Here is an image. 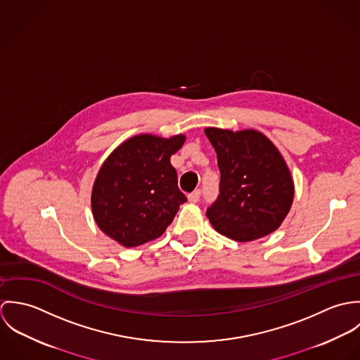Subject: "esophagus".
Wrapping results in <instances>:
<instances>
[{
    "label": "esophagus",
    "mask_w": 360,
    "mask_h": 360,
    "mask_svg": "<svg viewBox=\"0 0 360 360\" xmlns=\"http://www.w3.org/2000/svg\"><path fill=\"white\" fill-rule=\"evenodd\" d=\"M200 200H201V190H195V191H193L191 194H188V201H190V202L195 204V202H198Z\"/></svg>",
    "instance_id": "esophagus-1"
}]
</instances>
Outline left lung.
Here are the masks:
<instances>
[{
	"label": "left lung",
	"instance_id": "obj_1",
	"mask_svg": "<svg viewBox=\"0 0 360 360\" xmlns=\"http://www.w3.org/2000/svg\"><path fill=\"white\" fill-rule=\"evenodd\" d=\"M217 154L219 195L206 216L223 236L245 243L270 234L294 198L290 170L277 148L259 131L205 129Z\"/></svg>",
	"mask_w": 360,
	"mask_h": 360
}]
</instances>
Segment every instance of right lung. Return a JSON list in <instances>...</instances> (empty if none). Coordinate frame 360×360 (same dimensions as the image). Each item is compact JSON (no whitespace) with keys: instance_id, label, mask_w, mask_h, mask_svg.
<instances>
[{"instance_id":"obj_1","label":"right lung","mask_w":360,"mask_h":360,"mask_svg":"<svg viewBox=\"0 0 360 360\" xmlns=\"http://www.w3.org/2000/svg\"><path fill=\"white\" fill-rule=\"evenodd\" d=\"M184 136H136L103 162L93 187V214L103 233L130 248L162 236L187 201L170 156Z\"/></svg>"}]
</instances>
